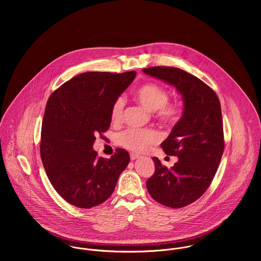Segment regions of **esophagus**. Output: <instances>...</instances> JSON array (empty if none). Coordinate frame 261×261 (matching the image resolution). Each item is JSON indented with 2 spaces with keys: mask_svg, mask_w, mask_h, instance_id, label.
Returning a JSON list of instances; mask_svg holds the SVG:
<instances>
[{
  "mask_svg": "<svg viewBox=\"0 0 261 261\" xmlns=\"http://www.w3.org/2000/svg\"><path fill=\"white\" fill-rule=\"evenodd\" d=\"M129 155H130V160L132 161H135V160H137L139 158V155L137 153H134V152H132Z\"/></svg>",
  "mask_w": 261,
  "mask_h": 261,
  "instance_id": "34e87169",
  "label": "esophagus"
}]
</instances>
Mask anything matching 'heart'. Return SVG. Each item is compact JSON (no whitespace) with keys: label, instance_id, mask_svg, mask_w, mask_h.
<instances>
[{"label":"heart","instance_id":"b5f03b06","mask_svg":"<svg viewBox=\"0 0 261 261\" xmlns=\"http://www.w3.org/2000/svg\"><path fill=\"white\" fill-rule=\"evenodd\" d=\"M138 101L149 112H154L155 116L166 123H176L181 115L182 108L176 102H168L169 92L163 86L155 83H146L140 86L136 91ZM124 98L118 96L112 105V121H119L122 118L124 110ZM160 141L156 132L150 129L128 128L116 136V142L119 146L134 151H143L149 145Z\"/></svg>","mask_w":261,"mask_h":261}]
</instances>
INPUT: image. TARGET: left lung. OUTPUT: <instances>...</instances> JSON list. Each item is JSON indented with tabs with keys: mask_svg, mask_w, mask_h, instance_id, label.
<instances>
[{
	"mask_svg": "<svg viewBox=\"0 0 261 261\" xmlns=\"http://www.w3.org/2000/svg\"><path fill=\"white\" fill-rule=\"evenodd\" d=\"M143 71L173 85L184 100L182 117L161 144L167 154L179 160L168 169L152 158L155 170L147 181L153 200L167 207L182 208L205 193L219 167L224 150L220 101L212 88L182 69L153 66Z\"/></svg>",
	"mask_w": 261,
	"mask_h": 261,
	"instance_id": "8db88e82",
	"label": "left lung"
}]
</instances>
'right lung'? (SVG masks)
<instances>
[{
  "instance_id": "right-lung-1",
  "label": "right lung",
  "mask_w": 261,
  "mask_h": 261,
  "mask_svg": "<svg viewBox=\"0 0 261 261\" xmlns=\"http://www.w3.org/2000/svg\"><path fill=\"white\" fill-rule=\"evenodd\" d=\"M136 75L85 72L62 84L47 101L41 160L53 188L73 206L87 209L108 200L129 163L125 149L103 159L92 148L95 136L110 128L114 100Z\"/></svg>"
}]
</instances>
